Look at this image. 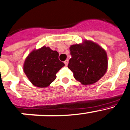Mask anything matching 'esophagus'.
<instances>
[{"label":"esophagus","instance_id":"obj_1","mask_svg":"<svg viewBox=\"0 0 130 130\" xmlns=\"http://www.w3.org/2000/svg\"><path fill=\"white\" fill-rule=\"evenodd\" d=\"M64 63H65V65L67 66V65H68V63H69V60H68V59H66V60L64 61Z\"/></svg>","mask_w":130,"mask_h":130}]
</instances>
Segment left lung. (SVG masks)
I'll return each instance as SVG.
<instances>
[{
    "instance_id": "obj_1",
    "label": "left lung",
    "mask_w": 130,
    "mask_h": 130,
    "mask_svg": "<svg viewBox=\"0 0 130 130\" xmlns=\"http://www.w3.org/2000/svg\"><path fill=\"white\" fill-rule=\"evenodd\" d=\"M71 58L68 68L82 85L98 82L106 74L108 60L106 51L99 44L89 40L70 46Z\"/></svg>"
}]
</instances>
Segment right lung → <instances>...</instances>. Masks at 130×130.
Listing matches in <instances>:
<instances>
[{"label":"right lung","mask_w":130,"mask_h":130,"mask_svg":"<svg viewBox=\"0 0 130 130\" xmlns=\"http://www.w3.org/2000/svg\"><path fill=\"white\" fill-rule=\"evenodd\" d=\"M59 53L50 47L34 49L26 58L23 71L34 86L43 88L56 78V73L65 65L58 58Z\"/></svg>","instance_id":"1"}]
</instances>
